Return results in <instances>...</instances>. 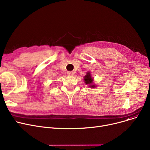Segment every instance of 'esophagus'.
Returning <instances> with one entry per match:
<instances>
[{"label":"esophagus","mask_w":150,"mask_h":150,"mask_svg":"<svg viewBox=\"0 0 150 150\" xmlns=\"http://www.w3.org/2000/svg\"><path fill=\"white\" fill-rule=\"evenodd\" d=\"M67 74L68 75H74V72H70H70H68Z\"/></svg>","instance_id":"1"}]
</instances>
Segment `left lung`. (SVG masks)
Here are the masks:
<instances>
[{
	"mask_svg": "<svg viewBox=\"0 0 150 150\" xmlns=\"http://www.w3.org/2000/svg\"><path fill=\"white\" fill-rule=\"evenodd\" d=\"M84 82L86 83V84H91L90 87L91 88H95L96 86L95 85H93L92 84V83H93V78L91 77V74L90 72H88L87 74H86L85 76H84Z\"/></svg>",
	"mask_w": 150,
	"mask_h": 150,
	"instance_id": "obj_1",
	"label": "left lung"
}]
</instances>
